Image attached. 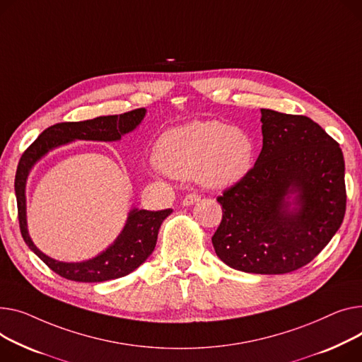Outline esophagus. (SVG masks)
<instances>
[{
    "label": "esophagus",
    "instance_id": "obj_1",
    "mask_svg": "<svg viewBox=\"0 0 362 362\" xmlns=\"http://www.w3.org/2000/svg\"><path fill=\"white\" fill-rule=\"evenodd\" d=\"M199 199H201V197H199L198 194H189V195H186V197H185V199H183V205H185V206H190V205L197 204Z\"/></svg>",
    "mask_w": 362,
    "mask_h": 362
}]
</instances>
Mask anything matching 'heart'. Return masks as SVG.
<instances>
[{"label":"heart","mask_w":362,"mask_h":362,"mask_svg":"<svg viewBox=\"0 0 362 362\" xmlns=\"http://www.w3.org/2000/svg\"><path fill=\"white\" fill-rule=\"evenodd\" d=\"M255 146L247 132L220 120H194L161 135L156 147L160 170L197 180L211 189L242 182L253 165Z\"/></svg>","instance_id":"obj_1"}]
</instances>
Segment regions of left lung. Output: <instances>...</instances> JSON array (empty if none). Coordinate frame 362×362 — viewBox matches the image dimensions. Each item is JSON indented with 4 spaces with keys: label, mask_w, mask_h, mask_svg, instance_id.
<instances>
[{
    "label": "left lung",
    "mask_w": 362,
    "mask_h": 362,
    "mask_svg": "<svg viewBox=\"0 0 362 362\" xmlns=\"http://www.w3.org/2000/svg\"><path fill=\"white\" fill-rule=\"evenodd\" d=\"M260 113L262 151L249 175L216 198L223 220L212 245L233 269L278 275L303 268L339 230L345 161L339 144L310 117Z\"/></svg>",
    "instance_id": "obj_1"
}]
</instances>
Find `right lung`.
I'll use <instances>...</instances> for the list:
<instances>
[{
	"mask_svg": "<svg viewBox=\"0 0 362 362\" xmlns=\"http://www.w3.org/2000/svg\"><path fill=\"white\" fill-rule=\"evenodd\" d=\"M146 112V109L141 107L122 115L99 116L83 122H61L45 129L23 153L14 180L20 231L29 249L59 276L76 282H103L131 274L153 253L160 226L173 211L134 208L128 214L122 233L100 255L84 262H59L42 253L32 242L28 231L26 182L32 167L54 148L72 141H119L141 124Z\"/></svg>",
	"mask_w": 362,
	"mask_h": 362,
	"instance_id": "right-lung-1",
	"label": "right lung"
}]
</instances>
